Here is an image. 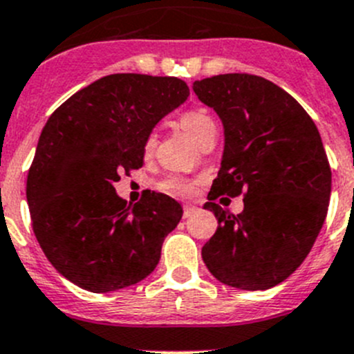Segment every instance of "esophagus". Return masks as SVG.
Listing matches in <instances>:
<instances>
[{"label": "esophagus", "instance_id": "esophagus-1", "mask_svg": "<svg viewBox=\"0 0 354 354\" xmlns=\"http://www.w3.org/2000/svg\"><path fill=\"white\" fill-rule=\"evenodd\" d=\"M196 209L198 208H196L194 205H184V218H189V216H191Z\"/></svg>", "mask_w": 354, "mask_h": 354}]
</instances>
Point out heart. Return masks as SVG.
Here are the masks:
<instances>
[{"mask_svg":"<svg viewBox=\"0 0 354 354\" xmlns=\"http://www.w3.org/2000/svg\"><path fill=\"white\" fill-rule=\"evenodd\" d=\"M178 124L180 127L194 139L196 142L199 145L203 138L208 134L212 129H215V122L213 118L206 113L205 110L201 108H192V110L184 111L178 118ZM156 146V136L149 134L145 141V153L149 155L153 153ZM199 185V178H185V177H178V176H172L167 177L165 180L160 184V187L167 192H172L176 196H194L196 191H198Z\"/></svg>","mask_w":354,"mask_h":354,"instance_id":"1","label":"heart"}]
</instances>
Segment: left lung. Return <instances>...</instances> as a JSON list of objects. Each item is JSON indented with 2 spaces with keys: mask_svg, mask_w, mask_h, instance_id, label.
<instances>
[{
  "mask_svg": "<svg viewBox=\"0 0 354 354\" xmlns=\"http://www.w3.org/2000/svg\"><path fill=\"white\" fill-rule=\"evenodd\" d=\"M192 89L218 113L225 134L205 205L218 227L203 261L232 288H274L303 263L327 216L332 172L320 132L291 94L263 77L223 73L196 80ZM241 194L239 216L214 203Z\"/></svg>",
  "mask_w": 354,
  "mask_h": 354,
  "instance_id": "8db88e82",
  "label": "left lung"
}]
</instances>
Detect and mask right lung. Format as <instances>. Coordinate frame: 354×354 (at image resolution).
I'll list each match as a JSON object with an SVG mask.
<instances>
[{
	"mask_svg": "<svg viewBox=\"0 0 354 354\" xmlns=\"http://www.w3.org/2000/svg\"><path fill=\"white\" fill-rule=\"evenodd\" d=\"M187 96L177 77L113 73L77 91L48 118L27 176V203L41 250L79 288H127L158 265L180 205L148 191L131 206L113 184L141 169L146 138Z\"/></svg>",
	"mask_w": 354,
	"mask_h": 354,
	"instance_id": "1",
	"label": "right lung"
}]
</instances>
